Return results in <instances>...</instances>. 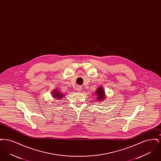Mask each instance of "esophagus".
Here are the masks:
<instances>
[{
    "mask_svg": "<svg viewBox=\"0 0 161 161\" xmlns=\"http://www.w3.org/2000/svg\"><path fill=\"white\" fill-rule=\"evenodd\" d=\"M81 89H82V87H81V86H78L77 87V91H81Z\"/></svg>",
    "mask_w": 161,
    "mask_h": 161,
    "instance_id": "esophagus-1",
    "label": "esophagus"
}]
</instances>
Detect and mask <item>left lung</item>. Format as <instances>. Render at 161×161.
<instances>
[{
  "mask_svg": "<svg viewBox=\"0 0 161 161\" xmlns=\"http://www.w3.org/2000/svg\"><path fill=\"white\" fill-rule=\"evenodd\" d=\"M95 95L97 96V98H96L97 101H98V102L103 101L106 98L104 89L102 86H100L98 88H97V91H95Z\"/></svg>",
  "mask_w": 161,
  "mask_h": 161,
  "instance_id": "left-lung-1",
  "label": "left lung"
}]
</instances>
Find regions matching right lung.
Here are the masks:
<instances>
[{"instance_id": "obj_1", "label": "right lung", "mask_w": 161, "mask_h": 161, "mask_svg": "<svg viewBox=\"0 0 161 161\" xmlns=\"http://www.w3.org/2000/svg\"><path fill=\"white\" fill-rule=\"evenodd\" d=\"M53 97L56 100H61L62 98L64 96L60 91H58V89H55L51 93Z\"/></svg>"}]
</instances>
